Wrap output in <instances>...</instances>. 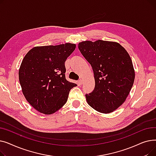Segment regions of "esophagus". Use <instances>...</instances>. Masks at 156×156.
<instances>
[{"mask_svg":"<svg viewBox=\"0 0 156 156\" xmlns=\"http://www.w3.org/2000/svg\"><path fill=\"white\" fill-rule=\"evenodd\" d=\"M78 85H82V83H83V81H82V80H80L78 81Z\"/></svg>","mask_w":156,"mask_h":156,"instance_id":"obj_1","label":"esophagus"}]
</instances>
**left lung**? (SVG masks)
<instances>
[{
    "instance_id": "obj_1",
    "label": "left lung",
    "mask_w": 156,
    "mask_h": 156,
    "mask_svg": "<svg viewBox=\"0 0 156 156\" xmlns=\"http://www.w3.org/2000/svg\"><path fill=\"white\" fill-rule=\"evenodd\" d=\"M78 48L94 74L95 88L85 95L87 103L99 112H113L125 102L133 85L135 71L129 55L119 44L101 40L83 41Z\"/></svg>"
}]
</instances>
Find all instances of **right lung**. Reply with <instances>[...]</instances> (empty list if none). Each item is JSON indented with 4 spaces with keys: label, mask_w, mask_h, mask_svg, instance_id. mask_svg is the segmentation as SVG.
Returning <instances> with one entry per match:
<instances>
[{
    "label": "right lung",
    "mask_w": 156,
    "mask_h": 156,
    "mask_svg": "<svg viewBox=\"0 0 156 156\" xmlns=\"http://www.w3.org/2000/svg\"><path fill=\"white\" fill-rule=\"evenodd\" d=\"M75 48L71 43L35 47L24 56L20 83L25 99L38 112L52 114L60 109L70 90L77 86L65 77V61Z\"/></svg>",
    "instance_id": "right-lung-1"
}]
</instances>
